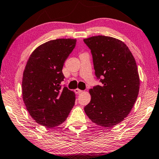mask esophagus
<instances>
[{"label": "esophagus", "mask_w": 159, "mask_h": 159, "mask_svg": "<svg viewBox=\"0 0 159 159\" xmlns=\"http://www.w3.org/2000/svg\"><path fill=\"white\" fill-rule=\"evenodd\" d=\"M82 91H83V90H80V89H75V90H74V92H75V93H81Z\"/></svg>", "instance_id": "esophagus-1"}]
</instances>
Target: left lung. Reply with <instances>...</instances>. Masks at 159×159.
<instances>
[{"instance_id": "left-lung-1", "label": "left lung", "mask_w": 159, "mask_h": 159, "mask_svg": "<svg viewBox=\"0 0 159 159\" xmlns=\"http://www.w3.org/2000/svg\"><path fill=\"white\" fill-rule=\"evenodd\" d=\"M91 52L95 74L101 85L89 92L84 110L96 125L111 127L124 120L137 100L139 76L135 59L124 42L111 37L84 39Z\"/></svg>"}]
</instances>
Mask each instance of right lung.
<instances>
[{"mask_svg": "<svg viewBox=\"0 0 159 159\" xmlns=\"http://www.w3.org/2000/svg\"><path fill=\"white\" fill-rule=\"evenodd\" d=\"M76 39H57L40 45L32 52L23 73L22 98L31 117L52 128L61 125L75 105V93L61 83L64 62Z\"/></svg>", "mask_w": 159, "mask_h": 159, "instance_id": "1", "label": "right lung"}]
</instances>
